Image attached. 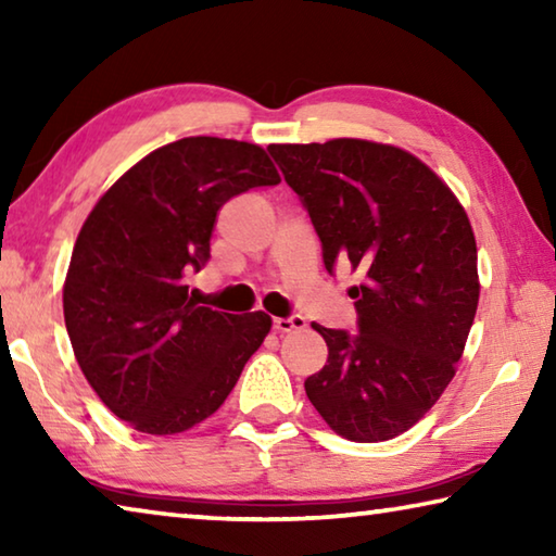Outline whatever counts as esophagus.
<instances>
[{"instance_id": "1", "label": "esophagus", "mask_w": 556, "mask_h": 556, "mask_svg": "<svg viewBox=\"0 0 556 556\" xmlns=\"http://www.w3.org/2000/svg\"><path fill=\"white\" fill-rule=\"evenodd\" d=\"M277 333H291V331H301V328H306V321L301 316H289V318H275V324H271Z\"/></svg>"}]
</instances>
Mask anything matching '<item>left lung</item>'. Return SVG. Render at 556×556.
<instances>
[{
	"instance_id": "1",
	"label": "left lung",
	"mask_w": 556,
	"mask_h": 556,
	"mask_svg": "<svg viewBox=\"0 0 556 556\" xmlns=\"http://www.w3.org/2000/svg\"><path fill=\"white\" fill-rule=\"evenodd\" d=\"M304 203L324 265L361 271L357 333L312 324L328 345L308 400L338 437L388 441L434 407L473 326L478 250L454 191L400 147L341 137L269 144Z\"/></svg>"
}]
</instances>
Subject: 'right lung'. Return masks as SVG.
<instances>
[{
  "label": "right lung",
  "mask_w": 556,
  "mask_h": 556,
  "mask_svg": "<svg viewBox=\"0 0 556 556\" xmlns=\"http://www.w3.org/2000/svg\"><path fill=\"white\" fill-rule=\"evenodd\" d=\"M281 181L257 144L184 137L122 174L83 223L63 316L83 375L115 417L168 437L220 407L265 341V312L199 306L186 277L211 257L225 201Z\"/></svg>",
  "instance_id": "obj_1"
}]
</instances>
